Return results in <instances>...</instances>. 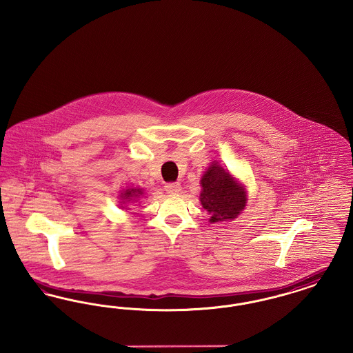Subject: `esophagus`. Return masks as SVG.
Masks as SVG:
<instances>
[{
  "label": "esophagus",
  "mask_w": 353,
  "mask_h": 353,
  "mask_svg": "<svg viewBox=\"0 0 353 353\" xmlns=\"http://www.w3.org/2000/svg\"><path fill=\"white\" fill-rule=\"evenodd\" d=\"M165 190L168 192L169 194H179L181 192V185L179 183H169L165 185Z\"/></svg>",
  "instance_id": "esophagus-1"
}]
</instances>
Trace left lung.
Instances as JSON below:
<instances>
[{
    "label": "left lung",
    "mask_w": 353,
    "mask_h": 353,
    "mask_svg": "<svg viewBox=\"0 0 353 353\" xmlns=\"http://www.w3.org/2000/svg\"><path fill=\"white\" fill-rule=\"evenodd\" d=\"M200 201L212 223L236 219L246 206V190L234 177L213 161L201 179Z\"/></svg>",
    "instance_id": "8db88e82"
}]
</instances>
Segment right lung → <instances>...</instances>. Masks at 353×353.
Here are the masks:
<instances>
[{
    "instance_id": "add662e5",
    "label": "right lung",
    "mask_w": 353,
    "mask_h": 353,
    "mask_svg": "<svg viewBox=\"0 0 353 353\" xmlns=\"http://www.w3.org/2000/svg\"><path fill=\"white\" fill-rule=\"evenodd\" d=\"M143 194V190L141 189H136V188H130V189H125L120 193V200L121 203H127V202L136 201L134 199H139L140 196ZM124 208V206H121Z\"/></svg>"
}]
</instances>
